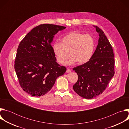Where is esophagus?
<instances>
[{
  "mask_svg": "<svg viewBox=\"0 0 129 129\" xmlns=\"http://www.w3.org/2000/svg\"><path fill=\"white\" fill-rule=\"evenodd\" d=\"M71 72V70L69 68H67V70H66V73H69V72Z\"/></svg>",
  "mask_w": 129,
  "mask_h": 129,
  "instance_id": "34e87169",
  "label": "esophagus"
}]
</instances>
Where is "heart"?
I'll use <instances>...</instances> for the list:
<instances>
[{"label":"heart","mask_w":129,"mask_h":129,"mask_svg":"<svg viewBox=\"0 0 129 129\" xmlns=\"http://www.w3.org/2000/svg\"><path fill=\"white\" fill-rule=\"evenodd\" d=\"M95 46L94 39L91 35L73 31L64 36L61 43H54L52 49L60 64H65L71 56L68 64H83L92 57Z\"/></svg>","instance_id":"heart-1"}]
</instances>
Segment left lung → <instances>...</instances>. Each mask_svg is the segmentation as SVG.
Masks as SVG:
<instances>
[{
    "instance_id": "1",
    "label": "left lung",
    "mask_w": 129,
    "mask_h": 129,
    "mask_svg": "<svg viewBox=\"0 0 129 129\" xmlns=\"http://www.w3.org/2000/svg\"><path fill=\"white\" fill-rule=\"evenodd\" d=\"M99 34L98 45L92 57L87 63L73 68L78 80L73 86L80 96L91 99L102 94L114 75V55L104 31L93 25Z\"/></svg>"
}]
</instances>
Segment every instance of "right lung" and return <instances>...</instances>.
Segmentation results:
<instances>
[{"mask_svg":"<svg viewBox=\"0 0 129 129\" xmlns=\"http://www.w3.org/2000/svg\"><path fill=\"white\" fill-rule=\"evenodd\" d=\"M66 27L50 24L34 27L18 46L14 68L21 87L28 94L41 96L53 87L66 68L56 62L51 43Z\"/></svg>","mask_w":129,"mask_h":129,"instance_id":"right-lung-1","label":"right lung"}]
</instances>
